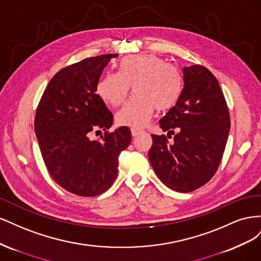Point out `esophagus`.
I'll use <instances>...</instances> for the list:
<instances>
[{
	"mask_svg": "<svg viewBox=\"0 0 261 261\" xmlns=\"http://www.w3.org/2000/svg\"><path fill=\"white\" fill-rule=\"evenodd\" d=\"M143 132L141 129H138V128H130V133H132V136L133 137H135V136H137V135H139V134Z\"/></svg>",
	"mask_w": 261,
	"mask_h": 261,
	"instance_id": "1",
	"label": "esophagus"
}]
</instances>
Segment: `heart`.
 Wrapping results in <instances>:
<instances>
[{"label":"heart","mask_w":261,"mask_h":261,"mask_svg":"<svg viewBox=\"0 0 261 261\" xmlns=\"http://www.w3.org/2000/svg\"><path fill=\"white\" fill-rule=\"evenodd\" d=\"M118 73H108L97 85L105 103L117 108L130 92L135 96L116 115L117 124L141 127L148 123L154 109L158 112L176 105L183 90L179 69L154 54L129 55L117 65Z\"/></svg>","instance_id":"obj_1"}]
</instances>
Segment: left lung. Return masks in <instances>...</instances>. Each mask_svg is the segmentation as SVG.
<instances>
[{
    "instance_id": "8db88e82",
    "label": "left lung",
    "mask_w": 261,
    "mask_h": 261,
    "mask_svg": "<svg viewBox=\"0 0 261 261\" xmlns=\"http://www.w3.org/2000/svg\"><path fill=\"white\" fill-rule=\"evenodd\" d=\"M184 87L176 105L160 120L149 160L164 185L179 193L203 186L216 174L230 132V113L221 87L208 68H183ZM178 133L175 134V130Z\"/></svg>"
}]
</instances>
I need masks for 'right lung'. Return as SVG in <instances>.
Masks as SVG:
<instances>
[{"label": "right lung", "mask_w": 261, "mask_h": 261, "mask_svg": "<svg viewBox=\"0 0 261 261\" xmlns=\"http://www.w3.org/2000/svg\"><path fill=\"white\" fill-rule=\"evenodd\" d=\"M117 54H101L55 74L39 101L35 132L45 167L55 183L82 197L98 196L117 176L118 155L132 134L123 126L109 132L113 115L97 93L99 78ZM104 130L98 141L90 136Z\"/></svg>", "instance_id": "add662e5"}]
</instances>
